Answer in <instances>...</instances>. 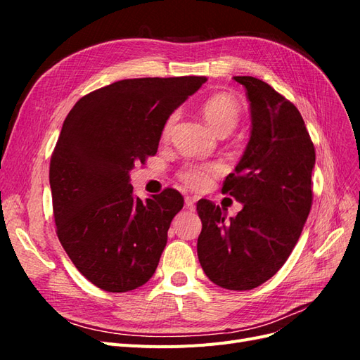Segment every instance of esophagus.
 Segmentation results:
<instances>
[{
	"label": "esophagus",
	"instance_id": "1",
	"mask_svg": "<svg viewBox=\"0 0 360 360\" xmlns=\"http://www.w3.org/2000/svg\"><path fill=\"white\" fill-rule=\"evenodd\" d=\"M184 207H186L188 210L193 212L195 210V200L192 197H186L184 198Z\"/></svg>",
	"mask_w": 360,
	"mask_h": 360
}]
</instances>
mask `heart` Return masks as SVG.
<instances>
[{"instance_id":"1","label":"heart","mask_w":360,"mask_h":360,"mask_svg":"<svg viewBox=\"0 0 360 360\" xmlns=\"http://www.w3.org/2000/svg\"><path fill=\"white\" fill-rule=\"evenodd\" d=\"M201 111L205 122L219 135H228L237 127L240 122V105L228 93H214L202 102ZM179 112H171L162 124L160 138L165 141L171 136L172 129L177 123ZM222 167L219 163H186L179 171V179L193 191H204L210 186L212 180L221 174Z\"/></svg>"}]
</instances>
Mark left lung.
<instances>
[{"instance_id":"left-lung-1","label":"left lung","mask_w":360,"mask_h":360,"mask_svg":"<svg viewBox=\"0 0 360 360\" xmlns=\"http://www.w3.org/2000/svg\"><path fill=\"white\" fill-rule=\"evenodd\" d=\"M246 89L252 130L222 193L243 209L225 222L209 200L197 204V250L204 274L226 290H252L284 266L312 205L315 148L299 110L264 81L234 76Z\"/></svg>"}]
</instances>
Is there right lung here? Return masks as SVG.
Here are the masks:
<instances>
[{
  "instance_id": "1",
  "label": "right lung",
  "mask_w": 360,
  "mask_h": 360,
  "mask_svg": "<svg viewBox=\"0 0 360 360\" xmlns=\"http://www.w3.org/2000/svg\"><path fill=\"white\" fill-rule=\"evenodd\" d=\"M205 76L135 78L94 90L63 123L49 165L57 236L75 267L110 292L153 276L181 193L134 197L129 171L155 156L165 118Z\"/></svg>"
}]
</instances>
